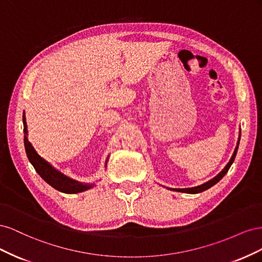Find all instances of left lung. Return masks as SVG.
<instances>
[{
    "instance_id": "obj_1",
    "label": "left lung",
    "mask_w": 262,
    "mask_h": 262,
    "mask_svg": "<svg viewBox=\"0 0 262 262\" xmlns=\"http://www.w3.org/2000/svg\"><path fill=\"white\" fill-rule=\"evenodd\" d=\"M238 145H239V140H238V142H237V146H236V148H235V150H234V154H233V156H232V158H231V161L228 162V164L225 166V168H224L223 170H222L216 177H214V178H213V179H211L210 181L205 182V184H203V185H201V186L194 187V188L172 189V190H177V191H180V192H186V193H199V192H202V191H204V190H207V189L211 188L212 186L215 185L216 182H219L222 178H223V177L225 176V173L228 171L229 167H231V165L233 164V162H234V160H235V156H236V153H237V149H238Z\"/></svg>"
}]
</instances>
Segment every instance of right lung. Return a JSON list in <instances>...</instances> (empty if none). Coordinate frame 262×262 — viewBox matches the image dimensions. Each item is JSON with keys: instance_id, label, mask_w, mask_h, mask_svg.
<instances>
[{"instance_id": "right-lung-1", "label": "right lung", "mask_w": 262, "mask_h": 262, "mask_svg": "<svg viewBox=\"0 0 262 262\" xmlns=\"http://www.w3.org/2000/svg\"><path fill=\"white\" fill-rule=\"evenodd\" d=\"M23 122H24V133H25V136H24V143H25L27 157L29 162L33 164L36 171L40 175V177L47 182V184H49L54 189H57L59 191L64 192V193L82 192L93 187V185L81 184V182L75 181L73 179L64 176L60 171L55 170L49 163H47L43 158L39 156L27 139V136H26L27 124L25 120V115L23 116Z\"/></svg>"}]
</instances>
